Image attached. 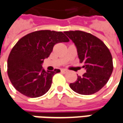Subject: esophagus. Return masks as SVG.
Listing matches in <instances>:
<instances>
[{
	"mask_svg": "<svg viewBox=\"0 0 123 123\" xmlns=\"http://www.w3.org/2000/svg\"><path fill=\"white\" fill-rule=\"evenodd\" d=\"M61 72L66 73H67V70H66V69H61Z\"/></svg>",
	"mask_w": 123,
	"mask_h": 123,
	"instance_id": "esophagus-1",
	"label": "esophagus"
}]
</instances>
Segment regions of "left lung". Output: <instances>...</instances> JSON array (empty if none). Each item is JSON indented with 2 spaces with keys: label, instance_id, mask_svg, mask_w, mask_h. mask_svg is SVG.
I'll return each instance as SVG.
<instances>
[{
  "label": "left lung",
  "instance_id": "obj_1",
  "mask_svg": "<svg viewBox=\"0 0 123 123\" xmlns=\"http://www.w3.org/2000/svg\"><path fill=\"white\" fill-rule=\"evenodd\" d=\"M75 44L79 62L83 63L86 73L77 76L75 82L70 83L74 92L82 95H91L106 84L113 71L111 52L102 41L89 33L81 31H65Z\"/></svg>",
  "mask_w": 123,
  "mask_h": 123
}]
</instances>
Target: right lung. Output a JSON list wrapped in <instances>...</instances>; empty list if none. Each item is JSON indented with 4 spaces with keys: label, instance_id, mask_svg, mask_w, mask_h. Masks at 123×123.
<instances>
[{
    "label": "right lung",
    "instance_id": "obj_1",
    "mask_svg": "<svg viewBox=\"0 0 123 123\" xmlns=\"http://www.w3.org/2000/svg\"><path fill=\"white\" fill-rule=\"evenodd\" d=\"M61 31L40 30L21 38L12 48L7 61L11 82L20 93L30 98L42 96L50 88L53 75L61 72L45 71L42 67L55 44L68 42Z\"/></svg>",
    "mask_w": 123,
    "mask_h": 123
}]
</instances>
